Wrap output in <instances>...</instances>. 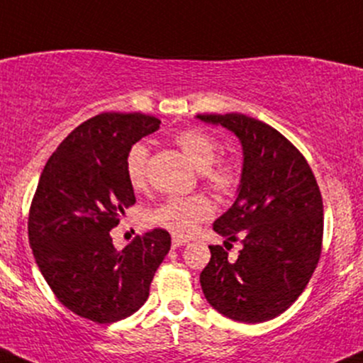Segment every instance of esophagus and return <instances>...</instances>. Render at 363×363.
<instances>
[{
  "label": "esophagus",
  "mask_w": 363,
  "mask_h": 363,
  "mask_svg": "<svg viewBox=\"0 0 363 363\" xmlns=\"http://www.w3.org/2000/svg\"><path fill=\"white\" fill-rule=\"evenodd\" d=\"M186 242H189V240L183 239V237H177V235H173V239H172V245H173V249L182 247V245H185Z\"/></svg>",
  "instance_id": "1"
}]
</instances>
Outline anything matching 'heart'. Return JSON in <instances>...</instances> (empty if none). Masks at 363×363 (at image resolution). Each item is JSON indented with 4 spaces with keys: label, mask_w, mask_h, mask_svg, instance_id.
<instances>
[{
    "label": "heart",
    "mask_w": 363,
    "mask_h": 363,
    "mask_svg": "<svg viewBox=\"0 0 363 363\" xmlns=\"http://www.w3.org/2000/svg\"><path fill=\"white\" fill-rule=\"evenodd\" d=\"M174 143L185 153L196 169L202 172L205 185L217 195L229 196L240 183V169L232 160H217L220 143L212 134L199 128L183 129L174 136ZM147 146L136 143L126 155V177L134 190H141L147 180ZM213 216V205L207 196H173L147 213V220L174 235L186 237Z\"/></svg>",
    "instance_id": "heart-1"
}]
</instances>
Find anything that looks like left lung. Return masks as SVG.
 Wrapping results in <instances>:
<instances>
[{"label": "left lung", "mask_w": 363, "mask_h": 363, "mask_svg": "<svg viewBox=\"0 0 363 363\" xmlns=\"http://www.w3.org/2000/svg\"><path fill=\"white\" fill-rule=\"evenodd\" d=\"M196 118L234 133L244 153L235 202L213 222L217 234L240 240L242 249L232 261L222 245H208L212 257L200 284L223 316L262 323L296 301L320 261L318 183L305 156L269 124L239 113Z\"/></svg>", "instance_id": "1"}]
</instances>
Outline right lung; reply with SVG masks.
I'll use <instances>...</instances> for the list:
<instances>
[{"instance_id": "add662e5", "label": "right lung", "mask_w": 363, "mask_h": 363, "mask_svg": "<svg viewBox=\"0 0 363 363\" xmlns=\"http://www.w3.org/2000/svg\"><path fill=\"white\" fill-rule=\"evenodd\" d=\"M160 124L141 113L87 119L48 158L31 200L28 239L40 272L62 305L96 323L145 305L172 245L163 229L136 235L123 250L109 234L136 202L124 168L129 147Z\"/></svg>"}]
</instances>
